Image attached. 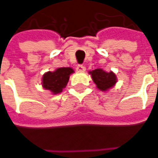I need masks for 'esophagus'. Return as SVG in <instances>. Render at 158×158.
<instances>
[{
    "label": "esophagus",
    "instance_id": "1",
    "mask_svg": "<svg viewBox=\"0 0 158 158\" xmlns=\"http://www.w3.org/2000/svg\"><path fill=\"white\" fill-rule=\"evenodd\" d=\"M76 69H77V70H78V71L83 72V71H85V70H86V67H85L84 65H78Z\"/></svg>",
    "mask_w": 158,
    "mask_h": 158
}]
</instances>
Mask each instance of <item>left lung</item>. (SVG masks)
<instances>
[{"label":"left lung","mask_w":158,"mask_h":158,"mask_svg":"<svg viewBox=\"0 0 158 158\" xmlns=\"http://www.w3.org/2000/svg\"><path fill=\"white\" fill-rule=\"evenodd\" d=\"M89 74L91 75L94 83L97 85V88L101 91H107L113 88L117 81L116 75L113 71L106 72L102 69H96L89 71Z\"/></svg>","instance_id":"8db88e82"}]
</instances>
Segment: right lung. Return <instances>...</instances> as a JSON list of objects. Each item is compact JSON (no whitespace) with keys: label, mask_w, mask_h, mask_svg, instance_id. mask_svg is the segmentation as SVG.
Here are the masks:
<instances>
[{"label":"right lung","mask_w":158,"mask_h":158,"mask_svg":"<svg viewBox=\"0 0 158 158\" xmlns=\"http://www.w3.org/2000/svg\"><path fill=\"white\" fill-rule=\"evenodd\" d=\"M74 72L70 67L58 68L54 71H48L43 75L42 86L46 90L51 91L52 94L57 95L66 87L70 75Z\"/></svg>","instance_id":"1"}]
</instances>
